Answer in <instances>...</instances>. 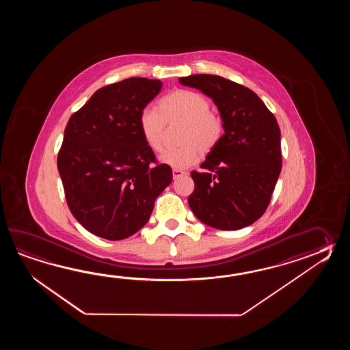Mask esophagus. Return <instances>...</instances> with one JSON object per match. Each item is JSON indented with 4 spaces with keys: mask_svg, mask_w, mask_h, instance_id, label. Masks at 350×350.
Wrapping results in <instances>:
<instances>
[{
    "mask_svg": "<svg viewBox=\"0 0 350 350\" xmlns=\"http://www.w3.org/2000/svg\"><path fill=\"white\" fill-rule=\"evenodd\" d=\"M184 175H186V172H183V170H178V169H174V170H172V178H181V176H184Z\"/></svg>",
    "mask_w": 350,
    "mask_h": 350,
    "instance_id": "34e87169",
    "label": "esophagus"
}]
</instances>
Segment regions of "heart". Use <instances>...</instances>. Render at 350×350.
Wrapping results in <instances>:
<instances>
[{
    "instance_id": "b5f03b06",
    "label": "heart",
    "mask_w": 350,
    "mask_h": 350,
    "mask_svg": "<svg viewBox=\"0 0 350 350\" xmlns=\"http://www.w3.org/2000/svg\"><path fill=\"white\" fill-rule=\"evenodd\" d=\"M208 109V100L204 95L191 90H175L157 101L155 110H142L137 126L146 146L160 151L166 124L181 121L178 142L183 144L165 150L159 159L174 169H187L198 163L200 149L211 151L223 136V121Z\"/></svg>"
}]
</instances>
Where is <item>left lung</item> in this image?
Returning a JSON list of instances; mask_svg holds the SVG:
<instances>
[{
	"label": "left lung",
	"instance_id": "1",
	"mask_svg": "<svg viewBox=\"0 0 350 350\" xmlns=\"http://www.w3.org/2000/svg\"><path fill=\"white\" fill-rule=\"evenodd\" d=\"M178 82L213 98L224 127L200 165L204 172H191L189 206L201 223L219 230L249 226L265 213L282 172L276 119L254 91L221 76L191 75Z\"/></svg>",
	"mask_w": 350,
	"mask_h": 350
}]
</instances>
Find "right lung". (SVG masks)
<instances>
[{
  "mask_svg": "<svg viewBox=\"0 0 350 350\" xmlns=\"http://www.w3.org/2000/svg\"><path fill=\"white\" fill-rule=\"evenodd\" d=\"M163 88L130 77L97 90L70 118L57 157L67 205L100 238L122 240L149 221L157 196L172 181L142 139L139 115Z\"/></svg>",
  "mask_w": 350,
  "mask_h": 350,
  "instance_id": "add662e5",
  "label": "right lung"
}]
</instances>
